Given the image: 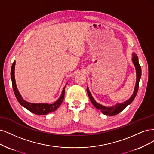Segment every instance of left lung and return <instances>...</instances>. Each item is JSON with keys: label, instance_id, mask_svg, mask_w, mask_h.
Masks as SVG:
<instances>
[{"label": "left lung", "instance_id": "8db88e82", "mask_svg": "<svg viewBox=\"0 0 154 154\" xmlns=\"http://www.w3.org/2000/svg\"><path fill=\"white\" fill-rule=\"evenodd\" d=\"M132 61L136 68V82L134 90V93L131 95V97L128 98L127 100L123 102L122 103H118L116 104V105L111 106V107L104 106L102 105V104L98 103V102H97L95 100V99L93 98L92 95L90 91V90H89V88L87 87L88 95L89 96V98H90V99L91 103H93V105L95 106L97 109H98L100 110L103 114V115H109V116L116 115L117 114L122 112L124 109L129 105V104H131L132 102V101L134 100V98L137 95V93L138 91L139 83H140V79L141 77V68L140 65V63H139L137 56L135 53H132Z\"/></svg>", "mask_w": 154, "mask_h": 154}]
</instances>
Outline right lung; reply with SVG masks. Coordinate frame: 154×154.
<instances>
[{"label": "right lung", "instance_id": "right-lung-1", "mask_svg": "<svg viewBox=\"0 0 154 154\" xmlns=\"http://www.w3.org/2000/svg\"><path fill=\"white\" fill-rule=\"evenodd\" d=\"M15 61H14L12 66H11V81H12V85H13V89L14 93V95L17 99L18 102L20 103L23 107H24L26 109L31 112L36 114L38 115H45L47 114L50 113L51 112L55 111L57 110V109L60 106L61 104L62 103L64 97V88L65 86L67 85L66 84L65 86L64 87L63 89V91L61 92V95L60 97L57 99L55 102L53 103H31L27 102L23 98H22L20 93L18 91L16 81H15V78H14V68H15Z\"/></svg>", "mask_w": 154, "mask_h": 154}]
</instances>
